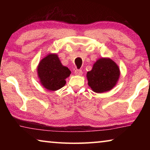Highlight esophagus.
<instances>
[{
    "label": "esophagus",
    "mask_w": 150,
    "mask_h": 150,
    "mask_svg": "<svg viewBox=\"0 0 150 150\" xmlns=\"http://www.w3.org/2000/svg\"><path fill=\"white\" fill-rule=\"evenodd\" d=\"M75 74L77 75H82V74H83L82 70H81V69H76L75 71Z\"/></svg>",
    "instance_id": "34e87169"
}]
</instances>
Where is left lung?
<instances>
[{"label":"left lung","mask_w":150,"mask_h":150,"mask_svg":"<svg viewBox=\"0 0 150 150\" xmlns=\"http://www.w3.org/2000/svg\"><path fill=\"white\" fill-rule=\"evenodd\" d=\"M118 65L108 57L99 58L87 73L88 85L94 92L103 93L115 87L120 78Z\"/></svg>","instance_id":"8db88e82"}]
</instances>
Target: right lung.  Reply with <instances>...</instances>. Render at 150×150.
I'll return each mask as SVG.
<instances>
[{"instance_id": "1", "label": "right lung", "mask_w": 150, "mask_h": 150, "mask_svg": "<svg viewBox=\"0 0 150 150\" xmlns=\"http://www.w3.org/2000/svg\"><path fill=\"white\" fill-rule=\"evenodd\" d=\"M40 83L47 90L55 91L64 87L70 70L63 66L56 54H48L40 61L37 67Z\"/></svg>"}]
</instances>
